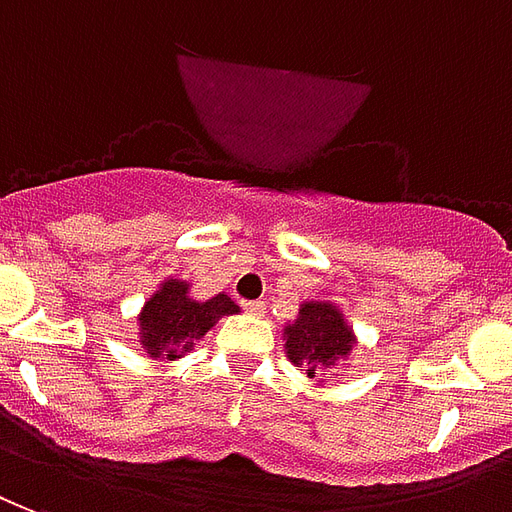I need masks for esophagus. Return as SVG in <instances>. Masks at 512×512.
<instances>
[{
	"instance_id": "1",
	"label": "esophagus",
	"mask_w": 512,
	"mask_h": 512,
	"mask_svg": "<svg viewBox=\"0 0 512 512\" xmlns=\"http://www.w3.org/2000/svg\"><path fill=\"white\" fill-rule=\"evenodd\" d=\"M242 305H245V311L253 313V316H264V302L248 300V302H242Z\"/></svg>"
}]
</instances>
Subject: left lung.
Instances as JSON below:
<instances>
[{"label": "left lung", "instance_id": "obj_1", "mask_svg": "<svg viewBox=\"0 0 512 512\" xmlns=\"http://www.w3.org/2000/svg\"><path fill=\"white\" fill-rule=\"evenodd\" d=\"M357 346L352 324L330 300H305L292 322L283 324V349L289 363L308 374L319 387L333 379L338 365Z\"/></svg>", "mask_w": 512, "mask_h": 512}]
</instances>
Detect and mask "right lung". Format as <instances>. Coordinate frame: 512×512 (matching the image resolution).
<instances>
[{
    "label": "right lung",
    "mask_w": 512,
    "mask_h": 512,
    "mask_svg": "<svg viewBox=\"0 0 512 512\" xmlns=\"http://www.w3.org/2000/svg\"><path fill=\"white\" fill-rule=\"evenodd\" d=\"M240 313L226 292L196 300L190 281L166 278L138 311V343L152 360H182L223 316Z\"/></svg>",
    "instance_id": "1"
}]
</instances>
